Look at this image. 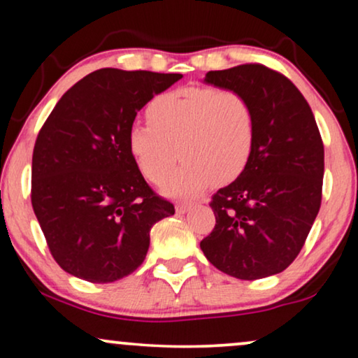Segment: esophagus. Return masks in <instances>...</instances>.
I'll list each match as a JSON object with an SVG mask.
<instances>
[{"instance_id":"1","label":"esophagus","mask_w":358,"mask_h":358,"mask_svg":"<svg viewBox=\"0 0 358 358\" xmlns=\"http://www.w3.org/2000/svg\"><path fill=\"white\" fill-rule=\"evenodd\" d=\"M192 207H194L192 203H178V205H176V212L185 213V212H189V210Z\"/></svg>"}]
</instances>
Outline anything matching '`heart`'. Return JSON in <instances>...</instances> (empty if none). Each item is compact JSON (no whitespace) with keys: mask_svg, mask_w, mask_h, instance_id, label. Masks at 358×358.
<instances>
[{"mask_svg":"<svg viewBox=\"0 0 358 358\" xmlns=\"http://www.w3.org/2000/svg\"><path fill=\"white\" fill-rule=\"evenodd\" d=\"M146 112L150 122H134L130 127L129 151L153 184L169 178L180 155L184 161L166 182V194L197 195L215 179L231 182L248 168L257 122L243 92L212 86L179 87L156 96Z\"/></svg>","mask_w":358,"mask_h":358,"instance_id":"1","label":"heart"}]
</instances>
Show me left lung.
Listing matches in <instances>:
<instances>
[{
	"instance_id": "8db88e82",
	"label": "left lung",
	"mask_w": 358,
	"mask_h": 358,
	"mask_svg": "<svg viewBox=\"0 0 358 358\" xmlns=\"http://www.w3.org/2000/svg\"><path fill=\"white\" fill-rule=\"evenodd\" d=\"M205 83L243 92L256 110L248 168L212 197L215 228L200 241L218 271L241 280L275 275L300 254L321 207L324 145L298 87L272 68L244 63Z\"/></svg>"
}]
</instances>
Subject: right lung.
Wrapping results in <instances>:
<instances>
[{"instance_id":"1","label":"right lung","mask_w":358,"mask_h":358,"mask_svg":"<svg viewBox=\"0 0 358 358\" xmlns=\"http://www.w3.org/2000/svg\"><path fill=\"white\" fill-rule=\"evenodd\" d=\"M179 73L102 68L70 87L38 131L31 200L63 271L92 283L135 272L150 229L174 205L146 184L129 151L136 112Z\"/></svg>"}]
</instances>
